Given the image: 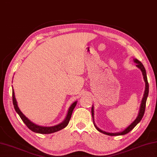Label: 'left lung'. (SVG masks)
<instances>
[{
	"instance_id": "left-lung-1",
	"label": "left lung",
	"mask_w": 157,
	"mask_h": 157,
	"mask_svg": "<svg viewBox=\"0 0 157 157\" xmlns=\"http://www.w3.org/2000/svg\"><path fill=\"white\" fill-rule=\"evenodd\" d=\"M134 61L136 63V67H138L140 70H141L143 76H144V81L145 82V90L144 92V98H143L142 101H141V108H140V110H139V113L138 117H137L136 119L134 120V121L131 123V124L128 126V127L125 129V130H123L121 132H119V133H108L106 132H104L103 130H100L99 128H98L97 126L95 125V127L97 128V130L101 132V133L107 134V135L109 136H119V135H124V134H128V132L132 130V129L135 127V126L138 124V123L141 121V120L142 119L144 115V112L145 110V106H146V101H147V98L148 96V93H149V84H148L147 82V75H146V71H145V69L144 67V66L143 65L142 63L139 61L138 59H134ZM92 118L94 117V109H93V107L92 108Z\"/></svg>"
}]
</instances>
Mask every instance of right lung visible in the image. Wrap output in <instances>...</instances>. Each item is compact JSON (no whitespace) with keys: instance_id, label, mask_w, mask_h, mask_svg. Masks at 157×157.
Returning a JSON list of instances; mask_svg holds the SVG:
<instances>
[{"instance_id":"add662e5","label":"right lung","mask_w":157,"mask_h":157,"mask_svg":"<svg viewBox=\"0 0 157 157\" xmlns=\"http://www.w3.org/2000/svg\"><path fill=\"white\" fill-rule=\"evenodd\" d=\"M12 101H13V107H14V109L16 112L18 114L19 116H20L21 119L22 121L25 123V124L27 125V127L28 128L29 130H31L32 131L36 133H40V134H51V133H54L56 132L59 131L60 130H62L64 128H65L66 126L69 123V121L71 119V114H72L73 109L75 108V106L76 105L77 101H75L72 105L70 106V109H69L67 117H66L65 119L64 120V121H63L60 124L55 125V126H52V127H43V126H39L34 124L32 122L30 121L27 119V118L25 116V115L22 113L21 112L20 109H19L17 105V102H16L15 96H14V92L13 90H12Z\"/></svg>"}]
</instances>
